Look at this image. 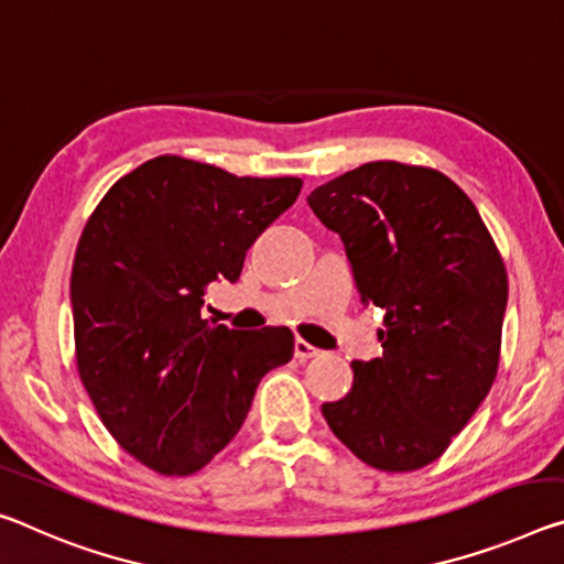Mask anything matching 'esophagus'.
I'll return each instance as SVG.
<instances>
[{
	"mask_svg": "<svg viewBox=\"0 0 564 564\" xmlns=\"http://www.w3.org/2000/svg\"><path fill=\"white\" fill-rule=\"evenodd\" d=\"M293 351H296V359H299V361L314 359V356L321 354L316 346H311L308 341H303V338H296V344H293Z\"/></svg>",
	"mask_w": 564,
	"mask_h": 564,
	"instance_id": "esophagus-1",
	"label": "esophagus"
}]
</instances>
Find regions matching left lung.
I'll return each mask as SVG.
<instances>
[{"instance_id":"obj_1","label":"left lung","mask_w":564,"mask_h":564,"mask_svg":"<svg viewBox=\"0 0 564 564\" xmlns=\"http://www.w3.org/2000/svg\"><path fill=\"white\" fill-rule=\"evenodd\" d=\"M311 210L344 240L364 306L383 311V354L351 361L326 422L381 471L434 462L497 377L507 271L475 203L432 167L379 160L318 185Z\"/></svg>"}]
</instances>
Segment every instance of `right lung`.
Here are the masks:
<instances>
[{"mask_svg": "<svg viewBox=\"0 0 564 564\" xmlns=\"http://www.w3.org/2000/svg\"><path fill=\"white\" fill-rule=\"evenodd\" d=\"M301 185L160 155L87 220L69 279L79 379L107 432L160 475L203 469L265 373L291 361V328L216 326L200 306L210 283L240 279L246 250Z\"/></svg>", "mask_w": 564, "mask_h": 564, "instance_id": "right-lung-1", "label": "right lung"}]
</instances>
